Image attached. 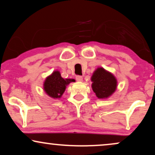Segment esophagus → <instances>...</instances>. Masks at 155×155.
<instances>
[{"label":"esophagus","mask_w":155,"mask_h":155,"mask_svg":"<svg viewBox=\"0 0 155 155\" xmlns=\"http://www.w3.org/2000/svg\"><path fill=\"white\" fill-rule=\"evenodd\" d=\"M75 79H76V80H77V81H78V82H81V81H82V77L81 75H77L75 77Z\"/></svg>","instance_id":"esophagus-1"}]
</instances>
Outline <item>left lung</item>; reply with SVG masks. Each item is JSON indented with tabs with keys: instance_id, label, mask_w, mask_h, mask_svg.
<instances>
[{
	"instance_id": "left-lung-1",
	"label": "left lung",
	"mask_w": 155,
	"mask_h": 155,
	"mask_svg": "<svg viewBox=\"0 0 155 155\" xmlns=\"http://www.w3.org/2000/svg\"><path fill=\"white\" fill-rule=\"evenodd\" d=\"M91 80L92 90L99 99H105L111 96L117 87L115 77L103 68H97L93 73Z\"/></svg>"
}]
</instances>
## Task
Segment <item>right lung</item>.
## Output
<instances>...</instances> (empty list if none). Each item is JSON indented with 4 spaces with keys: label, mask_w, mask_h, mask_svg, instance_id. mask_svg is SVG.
I'll list each match as a JSON object with an SVG mask.
<instances>
[{
    "label": "right lung",
    "mask_w": 155,
    "mask_h": 155,
    "mask_svg": "<svg viewBox=\"0 0 155 155\" xmlns=\"http://www.w3.org/2000/svg\"><path fill=\"white\" fill-rule=\"evenodd\" d=\"M73 79H63L58 71H54L46 78L44 84V90L48 96L54 99H58L65 92L67 84L74 82Z\"/></svg>",
    "instance_id": "1"
}]
</instances>
